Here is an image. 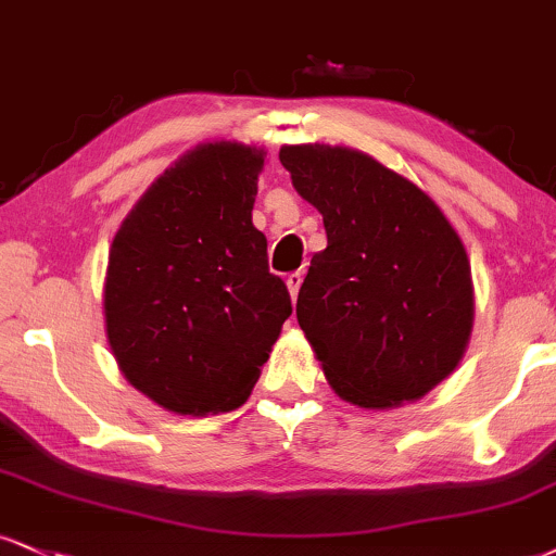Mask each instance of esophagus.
I'll list each match as a JSON object with an SVG mask.
<instances>
[{"label": "esophagus", "instance_id": "esophagus-1", "mask_svg": "<svg viewBox=\"0 0 556 556\" xmlns=\"http://www.w3.org/2000/svg\"><path fill=\"white\" fill-rule=\"evenodd\" d=\"M301 280H304V276H301V273H289V278H286V286H289V293H291L293 301H296V296H299Z\"/></svg>", "mask_w": 556, "mask_h": 556}]
</instances>
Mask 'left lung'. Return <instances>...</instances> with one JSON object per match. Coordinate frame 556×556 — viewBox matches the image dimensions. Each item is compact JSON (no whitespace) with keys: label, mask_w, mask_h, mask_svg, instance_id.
I'll return each mask as SVG.
<instances>
[{"label":"left lung","mask_w":556,"mask_h":556,"mask_svg":"<svg viewBox=\"0 0 556 556\" xmlns=\"http://www.w3.org/2000/svg\"><path fill=\"white\" fill-rule=\"evenodd\" d=\"M280 164L327 231L296 301L327 381L361 407L420 400L462 361L475 317L454 226L417 185L355 149L283 147Z\"/></svg>","instance_id":"left-lung-1"}]
</instances>
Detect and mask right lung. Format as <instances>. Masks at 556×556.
I'll use <instances>...</instances> for the list:
<instances>
[{
	"mask_svg": "<svg viewBox=\"0 0 556 556\" xmlns=\"http://www.w3.org/2000/svg\"><path fill=\"white\" fill-rule=\"evenodd\" d=\"M260 167L263 152L242 143L195 149L113 239L108 340L123 376L173 413L239 407L293 312L252 226Z\"/></svg>",
	"mask_w": 556,
	"mask_h": 556,
	"instance_id": "obj_1",
	"label": "right lung"
}]
</instances>
